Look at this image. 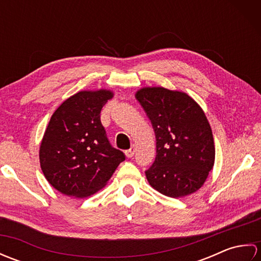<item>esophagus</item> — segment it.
<instances>
[{
	"mask_svg": "<svg viewBox=\"0 0 261 261\" xmlns=\"http://www.w3.org/2000/svg\"><path fill=\"white\" fill-rule=\"evenodd\" d=\"M135 152H136V147L135 146H131L130 149H127V150H125V156L127 158H131V157H134Z\"/></svg>",
	"mask_w": 261,
	"mask_h": 261,
	"instance_id": "esophagus-1",
	"label": "esophagus"
}]
</instances>
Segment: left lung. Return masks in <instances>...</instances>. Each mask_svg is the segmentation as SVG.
Masks as SVG:
<instances>
[{
	"label": "left lung",
	"mask_w": 261,
	"mask_h": 261,
	"mask_svg": "<svg viewBox=\"0 0 261 261\" xmlns=\"http://www.w3.org/2000/svg\"><path fill=\"white\" fill-rule=\"evenodd\" d=\"M136 98L156 135V159L146 170L149 184L174 198L199 190L215 159L212 130L201 107L186 93L164 87H143Z\"/></svg>",
	"instance_id": "1"
}]
</instances>
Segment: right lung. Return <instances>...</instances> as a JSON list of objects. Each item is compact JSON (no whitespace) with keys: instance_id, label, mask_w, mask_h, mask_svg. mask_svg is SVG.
<instances>
[{"instance_id":"add662e5","label":"right lung","mask_w":261,"mask_h":261,"mask_svg":"<svg viewBox=\"0 0 261 261\" xmlns=\"http://www.w3.org/2000/svg\"><path fill=\"white\" fill-rule=\"evenodd\" d=\"M112 97L108 90L82 91L51 115L39 159L49 184L65 195H93L125 159L123 152L111 146L101 123V110Z\"/></svg>"}]
</instances>
